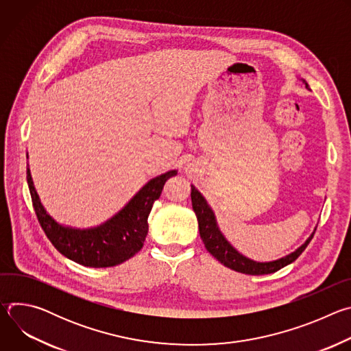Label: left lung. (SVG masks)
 I'll list each match as a JSON object with an SVG mask.
<instances>
[{"label":"left lung","mask_w":351,"mask_h":351,"mask_svg":"<svg viewBox=\"0 0 351 351\" xmlns=\"http://www.w3.org/2000/svg\"><path fill=\"white\" fill-rule=\"evenodd\" d=\"M303 82L308 88L307 82L306 80ZM191 204L198 221L199 237H202L207 252L213 254V257H215L225 267L245 275H268L291 264L300 257V254L304 252L315 233L313 232V234L306 240V243L303 245H300L295 252L290 253L289 256L275 261H269V263H257L240 254L237 250L225 239V236L222 234V232L217 225V219L211 207L207 204L206 198L202 195V193H199L193 184H191Z\"/></svg>","instance_id":"obj_1"}]
</instances>
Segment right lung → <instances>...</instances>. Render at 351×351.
Wrapping results in <instances>:
<instances>
[{
	"label": "right lung",
	"mask_w": 351,
	"mask_h": 351,
	"mask_svg": "<svg viewBox=\"0 0 351 351\" xmlns=\"http://www.w3.org/2000/svg\"><path fill=\"white\" fill-rule=\"evenodd\" d=\"M178 171L165 172L145 183L130 202L112 218L90 229H75L60 225L47 214L33 186L27 168V184L37 219L45 236L66 258L93 268L115 267L138 253L147 232V218L165 182Z\"/></svg>",
	"instance_id": "right-lung-1"
}]
</instances>
